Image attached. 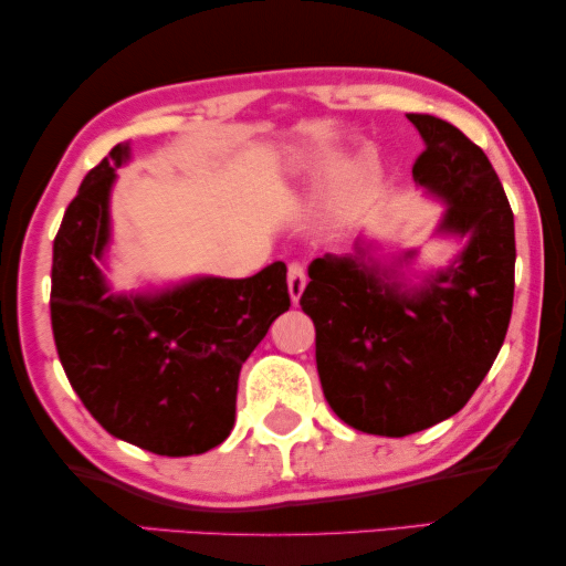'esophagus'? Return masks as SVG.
Segmentation results:
<instances>
[{"instance_id":"esophagus-1","label":"esophagus","mask_w":566,"mask_h":566,"mask_svg":"<svg viewBox=\"0 0 566 566\" xmlns=\"http://www.w3.org/2000/svg\"><path fill=\"white\" fill-rule=\"evenodd\" d=\"M305 281H308V273H305V265L303 263H291L289 265V293H291V301L298 303L301 293L305 289Z\"/></svg>"}]
</instances>
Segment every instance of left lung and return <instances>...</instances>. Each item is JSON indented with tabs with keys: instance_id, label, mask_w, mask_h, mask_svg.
Returning <instances> with one entry per match:
<instances>
[{
	"instance_id": "left-lung-1",
	"label": "left lung",
	"mask_w": 566,
	"mask_h": 566,
	"mask_svg": "<svg viewBox=\"0 0 566 566\" xmlns=\"http://www.w3.org/2000/svg\"><path fill=\"white\" fill-rule=\"evenodd\" d=\"M409 119L426 143L413 180L449 202L441 230L467 248L419 289L368 265L364 250L316 258L301 295L331 409L394 439L449 419L484 381L512 318L516 261L514 212L484 150L447 119Z\"/></svg>"
}]
</instances>
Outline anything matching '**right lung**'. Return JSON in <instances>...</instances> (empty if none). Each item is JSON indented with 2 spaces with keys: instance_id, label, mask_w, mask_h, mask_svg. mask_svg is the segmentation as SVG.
<instances>
[{
  "instance_id": "1",
  "label": "right lung",
  "mask_w": 566,
  "mask_h": 566,
  "mask_svg": "<svg viewBox=\"0 0 566 566\" xmlns=\"http://www.w3.org/2000/svg\"><path fill=\"white\" fill-rule=\"evenodd\" d=\"M115 145L64 210L52 255V333L74 394L102 429L160 457L216 449L235 423L240 368L291 308L285 263L253 277H196L157 295H109L97 261L109 240Z\"/></svg>"
}]
</instances>
